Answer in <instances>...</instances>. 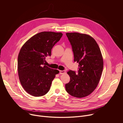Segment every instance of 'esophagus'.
Listing matches in <instances>:
<instances>
[{
    "label": "esophagus",
    "mask_w": 123,
    "mask_h": 123,
    "mask_svg": "<svg viewBox=\"0 0 123 123\" xmlns=\"http://www.w3.org/2000/svg\"><path fill=\"white\" fill-rule=\"evenodd\" d=\"M65 73H66L65 71H59V74H65Z\"/></svg>",
    "instance_id": "esophagus-1"
}]
</instances>
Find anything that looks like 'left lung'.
<instances>
[{
	"label": "left lung",
	"mask_w": 123,
	"mask_h": 123,
	"mask_svg": "<svg viewBox=\"0 0 123 123\" xmlns=\"http://www.w3.org/2000/svg\"><path fill=\"white\" fill-rule=\"evenodd\" d=\"M72 46L74 61L79 63L78 74L69 70L67 73L70 81L65 85L71 95L82 98L90 95L96 89L103 68V60L96 41L87 34L66 33Z\"/></svg>",
	"instance_id": "left-lung-1"
}]
</instances>
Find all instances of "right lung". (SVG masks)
Returning a JSON list of instances; mask_svg holds the SVG:
<instances>
[{"label":"right lung","instance_id":"right-lung-1","mask_svg":"<svg viewBox=\"0 0 123 123\" xmlns=\"http://www.w3.org/2000/svg\"><path fill=\"white\" fill-rule=\"evenodd\" d=\"M61 32L43 31L34 35L22 47L18 56L17 69L21 84L25 91L33 96L45 95L52 80L59 73L45 64L51 55V50L58 42Z\"/></svg>","mask_w":123,"mask_h":123}]
</instances>
